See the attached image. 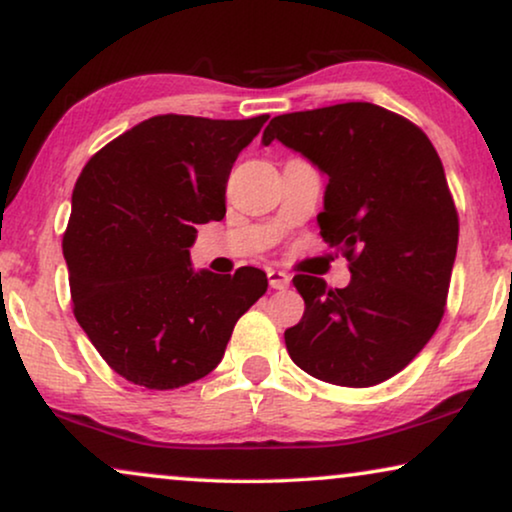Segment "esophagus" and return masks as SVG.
I'll return each mask as SVG.
<instances>
[{"label":"esophagus","mask_w":512,"mask_h":512,"mask_svg":"<svg viewBox=\"0 0 512 512\" xmlns=\"http://www.w3.org/2000/svg\"><path fill=\"white\" fill-rule=\"evenodd\" d=\"M269 285L274 290H285L290 285V276L285 274V271H278V269H269Z\"/></svg>","instance_id":"esophagus-1"}]
</instances>
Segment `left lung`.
<instances>
[{"label":"left lung","instance_id":"obj_1","mask_svg":"<svg viewBox=\"0 0 512 512\" xmlns=\"http://www.w3.org/2000/svg\"><path fill=\"white\" fill-rule=\"evenodd\" d=\"M278 140L327 175L320 236L349 260L351 283L292 278L304 316L285 330L290 358L327 384L391 379L438 330L459 243L445 168L419 126L372 102L281 114Z\"/></svg>","mask_w":512,"mask_h":512}]
</instances>
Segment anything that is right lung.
Instances as JSON below:
<instances>
[{
  "mask_svg": "<svg viewBox=\"0 0 512 512\" xmlns=\"http://www.w3.org/2000/svg\"><path fill=\"white\" fill-rule=\"evenodd\" d=\"M161 114L91 156L63 236L74 318L105 363L168 391L213 372L267 274L192 269L196 224L220 222L236 156L267 124Z\"/></svg>",
  "mask_w": 512,
  "mask_h": 512,
  "instance_id": "1",
  "label": "right lung"
}]
</instances>
